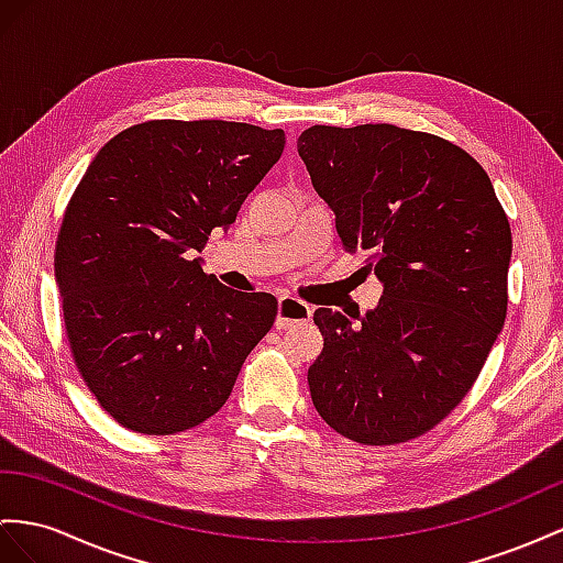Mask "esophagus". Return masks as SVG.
I'll return each mask as SVG.
<instances>
[{"label": "esophagus", "mask_w": 563, "mask_h": 563, "mask_svg": "<svg viewBox=\"0 0 563 563\" xmlns=\"http://www.w3.org/2000/svg\"><path fill=\"white\" fill-rule=\"evenodd\" d=\"M309 319H311V307L307 305V301H301L290 295H283L278 299V319H276L278 328L287 330V328L307 323Z\"/></svg>", "instance_id": "1"}]
</instances>
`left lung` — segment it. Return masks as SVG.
<instances>
[{"instance_id":"8db88e82","label":"left lung","mask_w":563,"mask_h":563,"mask_svg":"<svg viewBox=\"0 0 563 563\" xmlns=\"http://www.w3.org/2000/svg\"><path fill=\"white\" fill-rule=\"evenodd\" d=\"M297 152L378 307L352 325L316 309L309 366L321 419L358 444L435 428L473 387L507 319L511 228L485 168L450 140L390 123L311 125Z\"/></svg>"}]
</instances>
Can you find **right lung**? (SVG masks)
Masks as SVG:
<instances>
[{
	"mask_svg": "<svg viewBox=\"0 0 563 563\" xmlns=\"http://www.w3.org/2000/svg\"><path fill=\"white\" fill-rule=\"evenodd\" d=\"M283 147L280 128L164 119L125 128L85 170L54 276L74 362L123 428L173 435L211 419L276 321V297L225 287L192 256Z\"/></svg>",
	"mask_w": 563,
	"mask_h": 563,
	"instance_id": "right-lung-1",
	"label": "right lung"
}]
</instances>
